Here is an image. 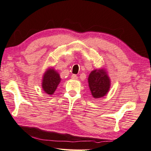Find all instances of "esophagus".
<instances>
[{"label":"esophagus","instance_id":"obj_1","mask_svg":"<svg viewBox=\"0 0 151 151\" xmlns=\"http://www.w3.org/2000/svg\"><path fill=\"white\" fill-rule=\"evenodd\" d=\"M71 78H72V79H74V80H77V79H78V77L77 75H76V74H72V77H71Z\"/></svg>","mask_w":151,"mask_h":151}]
</instances>
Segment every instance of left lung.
<instances>
[{
	"label": "left lung",
	"mask_w": 151,
	"mask_h": 151,
	"mask_svg": "<svg viewBox=\"0 0 151 151\" xmlns=\"http://www.w3.org/2000/svg\"><path fill=\"white\" fill-rule=\"evenodd\" d=\"M88 83L92 96L98 99L103 97L109 91L110 79L106 70H94L89 74Z\"/></svg>",
	"instance_id": "8db88e82"
}]
</instances>
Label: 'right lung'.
I'll return each instance as SVG.
<instances>
[{"instance_id": "obj_1", "label": "right lung", "mask_w": 151, "mask_h": 151, "mask_svg": "<svg viewBox=\"0 0 151 151\" xmlns=\"http://www.w3.org/2000/svg\"><path fill=\"white\" fill-rule=\"evenodd\" d=\"M60 81L59 74L53 68H49L43 74L42 88L45 93L51 95L54 94Z\"/></svg>"}]
</instances>
